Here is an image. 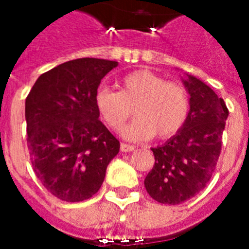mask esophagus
<instances>
[{"label": "esophagus", "instance_id": "34e87169", "mask_svg": "<svg viewBox=\"0 0 249 249\" xmlns=\"http://www.w3.org/2000/svg\"><path fill=\"white\" fill-rule=\"evenodd\" d=\"M120 150L123 152H130V151H134L136 147L133 146V144H128V143H121L120 144Z\"/></svg>", "mask_w": 249, "mask_h": 249}]
</instances>
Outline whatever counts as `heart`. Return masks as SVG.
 Here are the masks:
<instances>
[{
	"mask_svg": "<svg viewBox=\"0 0 249 249\" xmlns=\"http://www.w3.org/2000/svg\"><path fill=\"white\" fill-rule=\"evenodd\" d=\"M95 106L102 120L112 130H120L133 108L137 117L124 130L130 140L144 141L155 136L166 140L176 136L186 124L190 98L181 84L166 81L148 70H137L123 76L119 91L101 88Z\"/></svg>",
	"mask_w": 249,
	"mask_h": 249,
	"instance_id": "heart-1",
	"label": "heart"
}]
</instances>
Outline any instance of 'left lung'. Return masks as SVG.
<instances>
[{"label": "left lung", "mask_w": 249, "mask_h": 249, "mask_svg": "<svg viewBox=\"0 0 249 249\" xmlns=\"http://www.w3.org/2000/svg\"><path fill=\"white\" fill-rule=\"evenodd\" d=\"M190 113L183 128L161 147L151 148L155 165L144 179L148 195L161 204L177 205L208 183L222 146L229 109L222 98L194 76L185 80Z\"/></svg>", "instance_id": "1"}]
</instances>
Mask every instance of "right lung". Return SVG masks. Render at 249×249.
<instances>
[{"mask_svg":"<svg viewBox=\"0 0 249 249\" xmlns=\"http://www.w3.org/2000/svg\"><path fill=\"white\" fill-rule=\"evenodd\" d=\"M117 62L70 60L45 72L25 98L27 144L33 172L45 189L76 203L101 189L120 142L98 119L95 94Z\"/></svg>","mask_w":249,"mask_h":249,"instance_id":"obj_1","label":"right lung"}]
</instances>
